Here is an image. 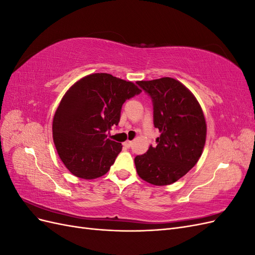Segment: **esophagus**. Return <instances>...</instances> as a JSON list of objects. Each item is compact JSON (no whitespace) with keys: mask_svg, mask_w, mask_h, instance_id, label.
Returning <instances> with one entry per match:
<instances>
[{"mask_svg":"<svg viewBox=\"0 0 255 255\" xmlns=\"http://www.w3.org/2000/svg\"><path fill=\"white\" fill-rule=\"evenodd\" d=\"M132 141H130V140H127L126 142H123V145H125L126 146V148H130V146H132Z\"/></svg>","mask_w":255,"mask_h":255,"instance_id":"esophagus-1","label":"esophagus"}]
</instances>
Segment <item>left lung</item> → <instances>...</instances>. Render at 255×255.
I'll return each mask as SVG.
<instances>
[{"mask_svg": "<svg viewBox=\"0 0 255 255\" xmlns=\"http://www.w3.org/2000/svg\"><path fill=\"white\" fill-rule=\"evenodd\" d=\"M137 84L153 103V123L158 128L156 146L150 145L135 157L138 175L164 186L180 180L201 156L206 139V122L191 91L171 78L139 81Z\"/></svg>", "mask_w": 255, "mask_h": 255, "instance_id": "1", "label": "left lung"}]
</instances>
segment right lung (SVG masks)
<instances>
[{
  "mask_svg": "<svg viewBox=\"0 0 255 255\" xmlns=\"http://www.w3.org/2000/svg\"><path fill=\"white\" fill-rule=\"evenodd\" d=\"M141 90L109 73H94L70 87L53 118V140L73 175L85 180L104 175L122 150L107 138L118 126L122 105Z\"/></svg>",
  "mask_w": 255,
  "mask_h": 255,
  "instance_id": "right-lung-1",
  "label": "right lung"
}]
</instances>
